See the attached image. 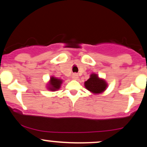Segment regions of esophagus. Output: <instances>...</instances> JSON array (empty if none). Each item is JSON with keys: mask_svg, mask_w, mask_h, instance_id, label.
Listing matches in <instances>:
<instances>
[{"mask_svg": "<svg viewBox=\"0 0 147 147\" xmlns=\"http://www.w3.org/2000/svg\"><path fill=\"white\" fill-rule=\"evenodd\" d=\"M72 79H75V80H76V79H78V75H77V74L74 73L73 75H72Z\"/></svg>", "mask_w": 147, "mask_h": 147, "instance_id": "1", "label": "esophagus"}]
</instances>
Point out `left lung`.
Returning a JSON list of instances; mask_svg holds the SVG:
<instances>
[{"instance_id":"obj_1","label":"left lung","mask_w":147,"mask_h":147,"mask_svg":"<svg viewBox=\"0 0 147 147\" xmlns=\"http://www.w3.org/2000/svg\"><path fill=\"white\" fill-rule=\"evenodd\" d=\"M85 87L95 94H99L106 90L107 84L104 79H99L96 74H92L90 77L85 82Z\"/></svg>"}]
</instances>
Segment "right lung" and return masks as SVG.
<instances>
[{
	"instance_id": "obj_1",
	"label": "right lung",
	"mask_w": 147,
	"mask_h": 147,
	"mask_svg": "<svg viewBox=\"0 0 147 147\" xmlns=\"http://www.w3.org/2000/svg\"><path fill=\"white\" fill-rule=\"evenodd\" d=\"M62 84V80L59 79H57L55 77H52L50 78V82L48 84V89L50 90L55 91L60 88L61 84Z\"/></svg>"
}]
</instances>
